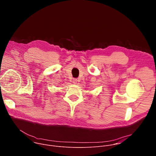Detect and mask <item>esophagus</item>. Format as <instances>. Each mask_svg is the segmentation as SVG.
Returning a JSON list of instances; mask_svg holds the SVG:
<instances>
[{"instance_id": "obj_1", "label": "esophagus", "mask_w": 156, "mask_h": 156, "mask_svg": "<svg viewBox=\"0 0 156 156\" xmlns=\"http://www.w3.org/2000/svg\"><path fill=\"white\" fill-rule=\"evenodd\" d=\"M73 84H76L77 83V80L76 79H73Z\"/></svg>"}]
</instances>
